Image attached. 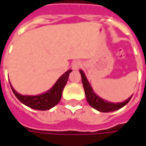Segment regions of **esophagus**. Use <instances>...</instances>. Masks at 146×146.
Instances as JSON below:
<instances>
[{
    "mask_svg": "<svg viewBox=\"0 0 146 146\" xmlns=\"http://www.w3.org/2000/svg\"><path fill=\"white\" fill-rule=\"evenodd\" d=\"M81 66H82V63H81L80 61H74L73 63H72V68L75 70H79V68Z\"/></svg>",
    "mask_w": 146,
    "mask_h": 146,
    "instance_id": "1",
    "label": "esophagus"
}]
</instances>
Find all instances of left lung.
Returning <instances> with one entry per match:
<instances>
[{
    "label": "left lung",
    "instance_id": "obj_1",
    "mask_svg": "<svg viewBox=\"0 0 146 146\" xmlns=\"http://www.w3.org/2000/svg\"><path fill=\"white\" fill-rule=\"evenodd\" d=\"M80 73L81 75V78H82V83L83 86H84V89L85 92L86 98L87 101L89 103V105L94 108L96 110H98L99 112H102V113H109V112H113L116 111L119 109L123 107L125 105H127L131 100L132 97V95L131 97H129L127 100L122 102H110L106 100H105L103 98L98 97V95L95 94L93 89H92V86L89 84L88 80L86 77L85 74L83 72L82 70H80Z\"/></svg>",
    "mask_w": 146,
    "mask_h": 146
}]
</instances>
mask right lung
Returning a JSON list of instances; mask_svg holds the SVG:
<instances>
[{
	"label": "right lung",
	"instance_id": "right-lung-1",
	"mask_svg": "<svg viewBox=\"0 0 146 146\" xmlns=\"http://www.w3.org/2000/svg\"><path fill=\"white\" fill-rule=\"evenodd\" d=\"M71 72L72 70L66 71L58 78V80L51 89H49L48 92L38 95H21L15 92V90L12 88L11 84L10 85L15 95L23 104L28 107L32 108L33 110H48L54 107V106H56L60 101L62 95V91L66 84L70 73Z\"/></svg>",
	"mask_w": 146,
	"mask_h": 146
}]
</instances>
